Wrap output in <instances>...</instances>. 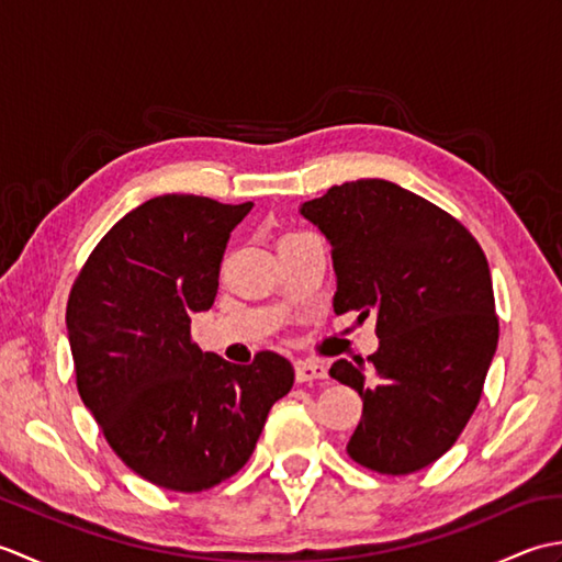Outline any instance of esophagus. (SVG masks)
<instances>
[{
  "instance_id": "1",
  "label": "esophagus",
  "mask_w": 562,
  "mask_h": 562,
  "mask_svg": "<svg viewBox=\"0 0 562 562\" xmlns=\"http://www.w3.org/2000/svg\"><path fill=\"white\" fill-rule=\"evenodd\" d=\"M294 374H296V381H321L328 376V367L324 362L318 360H300L294 364Z\"/></svg>"
}]
</instances>
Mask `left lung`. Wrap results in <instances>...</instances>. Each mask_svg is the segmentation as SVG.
<instances>
[{
	"instance_id": "8db88e82",
	"label": "left lung",
	"mask_w": 562,
	"mask_h": 562,
	"mask_svg": "<svg viewBox=\"0 0 562 562\" xmlns=\"http://www.w3.org/2000/svg\"><path fill=\"white\" fill-rule=\"evenodd\" d=\"M302 214L330 241L336 314H376L379 350L330 367L364 401L350 459L386 475L420 471L471 420L497 348L483 248L449 212L381 178L333 186Z\"/></svg>"
}]
</instances>
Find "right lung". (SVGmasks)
Returning a JSON list of instances; mask_svg holds the SVG:
<instances>
[{"instance_id":"1","label":"right lung","mask_w":562,"mask_h":562,"mask_svg":"<svg viewBox=\"0 0 562 562\" xmlns=\"http://www.w3.org/2000/svg\"><path fill=\"white\" fill-rule=\"evenodd\" d=\"M254 207L159 195L127 212L83 262L67 300L77 389L121 461L176 493L238 473L294 369L202 352L190 316L207 312L234 226Z\"/></svg>"}]
</instances>
